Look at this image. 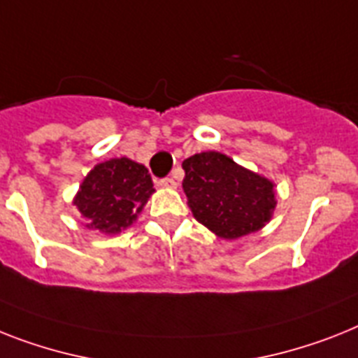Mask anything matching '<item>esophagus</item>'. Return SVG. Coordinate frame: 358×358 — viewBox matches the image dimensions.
<instances>
[{
  "mask_svg": "<svg viewBox=\"0 0 358 358\" xmlns=\"http://www.w3.org/2000/svg\"><path fill=\"white\" fill-rule=\"evenodd\" d=\"M159 185L164 186V188H176L177 182L173 177H164V179H161V181H159Z\"/></svg>",
  "mask_w": 358,
  "mask_h": 358,
  "instance_id": "obj_1",
  "label": "esophagus"
}]
</instances>
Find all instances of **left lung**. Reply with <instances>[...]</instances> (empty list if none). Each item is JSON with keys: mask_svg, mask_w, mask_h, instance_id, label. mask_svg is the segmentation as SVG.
Listing matches in <instances>:
<instances>
[{"mask_svg": "<svg viewBox=\"0 0 358 358\" xmlns=\"http://www.w3.org/2000/svg\"><path fill=\"white\" fill-rule=\"evenodd\" d=\"M182 170L192 214L217 238L258 232L273 217L274 182L239 166L225 153H196L182 161Z\"/></svg>", "mask_w": 358, "mask_h": 358, "instance_id": "8db88e82", "label": "left lung"}]
</instances>
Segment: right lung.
<instances>
[{
  "mask_svg": "<svg viewBox=\"0 0 358 358\" xmlns=\"http://www.w3.org/2000/svg\"><path fill=\"white\" fill-rule=\"evenodd\" d=\"M153 192L146 166L128 157L109 159L85 176L73 205L87 229L119 234L137 220Z\"/></svg>",
  "mask_w": 358,
  "mask_h": 358,
  "instance_id": "1",
  "label": "right lung"
}]
</instances>
